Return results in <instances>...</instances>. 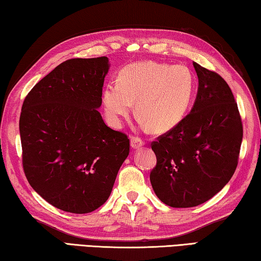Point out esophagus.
I'll return each mask as SVG.
<instances>
[{
  "label": "esophagus",
  "mask_w": 261,
  "mask_h": 261,
  "mask_svg": "<svg viewBox=\"0 0 261 261\" xmlns=\"http://www.w3.org/2000/svg\"><path fill=\"white\" fill-rule=\"evenodd\" d=\"M145 145V143L138 137H131V147L134 149H139Z\"/></svg>",
  "instance_id": "esophagus-1"
}]
</instances>
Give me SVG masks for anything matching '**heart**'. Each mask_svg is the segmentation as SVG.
Wrapping results in <instances>:
<instances>
[{
    "label": "heart",
    "mask_w": 261,
    "mask_h": 261,
    "mask_svg": "<svg viewBox=\"0 0 261 261\" xmlns=\"http://www.w3.org/2000/svg\"><path fill=\"white\" fill-rule=\"evenodd\" d=\"M196 92V76L183 64L137 62L106 84L101 101L110 124L120 126L137 105L141 124L166 132L183 120Z\"/></svg>",
    "instance_id": "obj_1"
}]
</instances>
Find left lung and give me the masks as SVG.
Returning <instances> with one entry per match:
<instances>
[{"label": "left lung", "instance_id": "1", "mask_svg": "<svg viewBox=\"0 0 261 261\" xmlns=\"http://www.w3.org/2000/svg\"><path fill=\"white\" fill-rule=\"evenodd\" d=\"M193 67L199 85L191 112L152 143L156 155L152 188L176 208L204 204L223 189L236 170L243 139L230 87L218 73L196 62Z\"/></svg>", "mask_w": 261, "mask_h": 261}]
</instances>
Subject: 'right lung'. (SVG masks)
Segmentation results:
<instances>
[{"label": "right lung", "mask_w": 261, "mask_h": 261, "mask_svg": "<svg viewBox=\"0 0 261 261\" xmlns=\"http://www.w3.org/2000/svg\"><path fill=\"white\" fill-rule=\"evenodd\" d=\"M108 57L72 59L26 96L19 132L31 187L56 208L74 214L105 204L130 141L105 124L99 108Z\"/></svg>", "instance_id": "right-lung-1"}]
</instances>
